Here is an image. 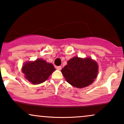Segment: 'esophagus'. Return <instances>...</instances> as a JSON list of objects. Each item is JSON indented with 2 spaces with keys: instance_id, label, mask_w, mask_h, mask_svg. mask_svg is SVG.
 Here are the masks:
<instances>
[{
  "instance_id": "1",
  "label": "esophagus",
  "mask_w": 124,
  "mask_h": 124,
  "mask_svg": "<svg viewBox=\"0 0 124 124\" xmlns=\"http://www.w3.org/2000/svg\"><path fill=\"white\" fill-rule=\"evenodd\" d=\"M56 69L58 70H62V66H56Z\"/></svg>"
}]
</instances>
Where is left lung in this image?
Segmentation results:
<instances>
[{"label":"left lung","instance_id":"1","mask_svg":"<svg viewBox=\"0 0 124 124\" xmlns=\"http://www.w3.org/2000/svg\"><path fill=\"white\" fill-rule=\"evenodd\" d=\"M67 81L77 88L90 85L98 74V64L90 58L84 59L77 57L71 58L62 70Z\"/></svg>","mask_w":124,"mask_h":124}]
</instances>
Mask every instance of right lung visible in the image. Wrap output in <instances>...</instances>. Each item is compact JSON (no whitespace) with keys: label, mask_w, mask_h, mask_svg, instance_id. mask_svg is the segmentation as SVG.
Returning a JSON list of instances; mask_svg holds the SVG:
<instances>
[{"label":"right lung","mask_w":124,"mask_h":124,"mask_svg":"<svg viewBox=\"0 0 124 124\" xmlns=\"http://www.w3.org/2000/svg\"><path fill=\"white\" fill-rule=\"evenodd\" d=\"M54 70L55 68L52 64L48 63L42 59L26 62L22 68L25 78L33 84L43 83Z\"/></svg>","instance_id":"add662e5"}]
</instances>
